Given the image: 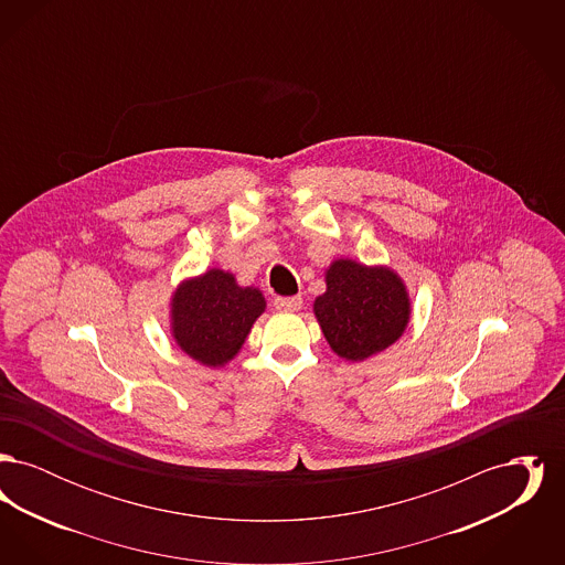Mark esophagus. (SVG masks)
Masks as SVG:
<instances>
[{"instance_id":"esophagus-1","label":"esophagus","mask_w":565,"mask_h":565,"mask_svg":"<svg viewBox=\"0 0 565 565\" xmlns=\"http://www.w3.org/2000/svg\"><path fill=\"white\" fill-rule=\"evenodd\" d=\"M302 307V298L300 296H277L275 298V309L279 311H298Z\"/></svg>"}]
</instances>
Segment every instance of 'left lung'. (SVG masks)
<instances>
[{
  "label": "left lung",
  "mask_w": 565,
  "mask_h": 565,
  "mask_svg": "<svg viewBox=\"0 0 565 565\" xmlns=\"http://www.w3.org/2000/svg\"><path fill=\"white\" fill-rule=\"evenodd\" d=\"M313 313L332 351L358 362L396 343L411 320V298L398 273L350 258L326 270V292Z\"/></svg>",
  "instance_id": "obj_1"
}]
</instances>
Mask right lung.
I'll use <instances>...</instances> for the list:
<instances>
[{
  "instance_id": "obj_1",
  "label": "right lung",
  "mask_w": 565,
  "mask_h": 565,
  "mask_svg": "<svg viewBox=\"0 0 565 565\" xmlns=\"http://www.w3.org/2000/svg\"><path fill=\"white\" fill-rule=\"evenodd\" d=\"M265 307L258 288H242L233 273L210 269L171 296V334L192 360L217 369L239 353Z\"/></svg>"
}]
</instances>
